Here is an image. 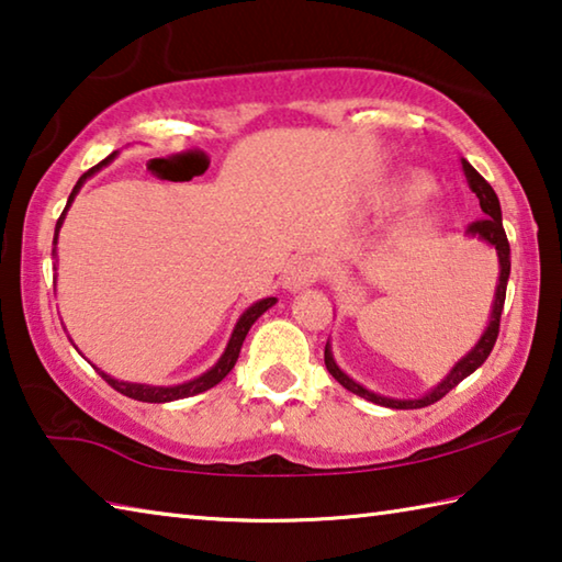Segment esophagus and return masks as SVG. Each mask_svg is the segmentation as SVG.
<instances>
[{"label":"esophagus","mask_w":562,"mask_h":562,"mask_svg":"<svg viewBox=\"0 0 562 562\" xmlns=\"http://www.w3.org/2000/svg\"><path fill=\"white\" fill-rule=\"evenodd\" d=\"M317 265L312 260H294L288 270H284V290L288 292H302L307 290L312 282L317 280Z\"/></svg>","instance_id":"obj_1"}]
</instances>
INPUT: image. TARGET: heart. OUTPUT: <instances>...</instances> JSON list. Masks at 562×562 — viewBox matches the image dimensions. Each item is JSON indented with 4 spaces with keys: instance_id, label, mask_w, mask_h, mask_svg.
Segmentation results:
<instances>
[{
    "instance_id": "heart-1",
    "label": "heart",
    "mask_w": 562,
    "mask_h": 562,
    "mask_svg": "<svg viewBox=\"0 0 562 562\" xmlns=\"http://www.w3.org/2000/svg\"><path fill=\"white\" fill-rule=\"evenodd\" d=\"M434 190V183L426 176L422 173H404V176H396L389 180L382 190V198H379V203H382L384 211H402V207L414 205L418 201H424L426 195H429ZM441 225V217L439 213L434 211H424V213H414L412 217L406 221L404 233L408 237H429L436 231H439Z\"/></svg>"
}]
</instances>
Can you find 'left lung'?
Returning <instances> with one entry per match:
<instances>
[{"instance_id": "left-lung-1", "label": "left lung", "mask_w": 562, "mask_h": 562, "mask_svg": "<svg viewBox=\"0 0 562 562\" xmlns=\"http://www.w3.org/2000/svg\"><path fill=\"white\" fill-rule=\"evenodd\" d=\"M463 170H465V178H469L471 190L475 193V198H479L483 215H486V217H481V221H475V223L469 225L465 237L488 245L491 250H496V255H498V282H496V294H493L488 325H486V329H483V335L479 337V341H475V345L469 351H465V355L449 369V374H446L439 384L426 389L422 396H386V394L372 392V389H367L364 384H359L357 379H351L345 372V369L337 364L335 351H331V345L327 339V347H325L327 372L335 376L337 382L347 389V392L367 398V402L379 404V406H389V408H424V406H429L434 402H439L441 396L449 394L453 386H459L465 376H471L475 369H479L483 361L488 359L493 345H496L498 327H501V312H503V302H506V288H508V278H510V245H508L506 231H503L501 203H498L496 190H493L486 183V178H483L479 170H475L471 164H465V160H463Z\"/></svg>"}]
</instances>
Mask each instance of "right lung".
<instances>
[{"label": "right lung", "mask_w": 562, "mask_h": 562, "mask_svg": "<svg viewBox=\"0 0 562 562\" xmlns=\"http://www.w3.org/2000/svg\"><path fill=\"white\" fill-rule=\"evenodd\" d=\"M119 156V150H113V154L109 156V158H103L99 166H93L91 170H87V173H83L79 180H76V186H74V190H71V195H69V201H66V207H64V213H61V217L59 221H56V227H54V250H52V255H54V270H56V243H59V231H61V225H64V217H66V213H69V207H71V203H74V198L79 195V190L83 188V183H87L89 178H93L99 173L101 168H106L113 158ZM54 282H56V278H54ZM274 302H278V297H262V300H258V302H252L250 307H247L240 317H237V322H235V327H233V331H231V339H227V345H225V349H223V355H221V359L215 361V364L207 369V372H203V374H198L195 379H188V382H183V384H170V386H156V384H140V382H123V379H116V376H111V374H106L103 372V369H99L97 364H93V369H97V372L106 379V382L116 389V392H121L123 396H128V398H136V402H148V404H166V402H176V398H188V396H195V394H201V392H207V389H213L215 384H221L223 379L231 374V369L235 367V361H237V357H240V349H243V341H245V337H247V331H250V327L255 325V322H258L265 312H268L270 307H274ZM71 339V337H69ZM74 345V341H71ZM76 347V345H74ZM79 349V347H76ZM81 355V351H79Z\"/></svg>", "instance_id": "add662e5"}]
</instances>
